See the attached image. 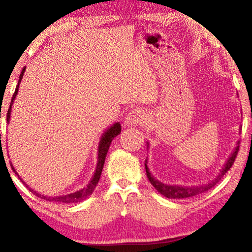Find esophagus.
<instances>
[{
    "label": "esophagus",
    "instance_id": "34e87169",
    "mask_svg": "<svg viewBox=\"0 0 252 252\" xmlns=\"http://www.w3.org/2000/svg\"><path fill=\"white\" fill-rule=\"evenodd\" d=\"M146 122H147L146 112H144V110L139 109V108L130 110L125 120L127 125H130V126L143 125Z\"/></svg>",
    "mask_w": 252,
    "mask_h": 252
}]
</instances>
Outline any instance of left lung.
<instances>
[{
    "mask_svg": "<svg viewBox=\"0 0 252 252\" xmlns=\"http://www.w3.org/2000/svg\"><path fill=\"white\" fill-rule=\"evenodd\" d=\"M240 142H237V146L235 148V150L233 151V154L230 155L228 160L226 161V164L223 165L222 170L220 171V173L217 175V178L215 180L210 182V184L205 185V186H198V187H182V186H171V185H166L163 184V182L158 181L157 179H155L151 173L149 172V168H148L147 165V160L144 166H146V172H147V177L149 179L150 184L154 186L155 188L157 189L158 192H160L161 195H164L165 197L167 198H173V199H181V198H188V197H192V196H196L198 194H202L209 189H211L213 186H215L217 182H219L220 179H221L223 175L227 173V171L232 167V165L235 161V158L237 156V153H239V148H240Z\"/></svg>",
    "mask_w": 252,
    "mask_h": 252,
    "instance_id": "8db88e82",
    "label": "left lung"
}]
</instances>
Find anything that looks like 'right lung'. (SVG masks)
Here are the masks:
<instances>
[{"label": "right lung", "instance_id": "obj_1", "mask_svg": "<svg viewBox=\"0 0 252 252\" xmlns=\"http://www.w3.org/2000/svg\"><path fill=\"white\" fill-rule=\"evenodd\" d=\"M24 72H25V67L23 68L22 73H20V77H19V81H18V85H17L16 87V91H15V94L12 95V98H11V103H10V106H9V110H8V113H6V122L9 123L10 120V115H11V108H12V104H13V101H15L17 94H18V88H19V84L20 81H22V78L24 75ZM122 132V126H120L119 123H116L113 124L111 127H109L108 129L105 130L104 134H103L102 137H101V141H99V144H98V157H97V166H96V170H95V173L93 175L92 180L89 181V184L86 186L85 188L80 189V190H77L75 192H71V194H66V195H60V196H44V195H41L39 192H36L34 189H31L30 190L33 192L34 195H36L37 197L42 198V199H46V201H49V202H55V203H63V204H71V203H77V202H81L84 201L88 197L89 195H92V192L94 191V189L96 187V185L98 184V180L99 178H101V173H102V170H103V166H104V161H105V157H106V154H108V150H109V147L110 144H111L113 137H116L118 134H120ZM12 167V171H15L16 174H18L16 172L15 168L11 165ZM19 177V175H18ZM20 179V178H19ZM22 180V179H20ZM22 182H24L22 180ZM24 185L26 186L27 188H29V186H27L25 182H24Z\"/></svg>", "mask_w": 252, "mask_h": 252}]
</instances>
